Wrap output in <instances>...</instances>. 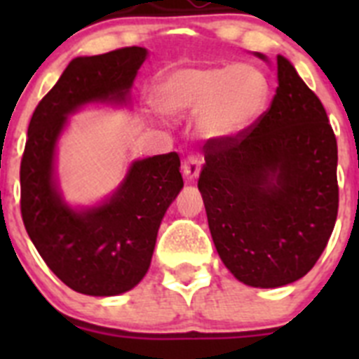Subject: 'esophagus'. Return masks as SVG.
Listing matches in <instances>:
<instances>
[{
    "mask_svg": "<svg viewBox=\"0 0 359 359\" xmlns=\"http://www.w3.org/2000/svg\"><path fill=\"white\" fill-rule=\"evenodd\" d=\"M201 163H203V160L199 156H196V154H190V156H187V160L183 161V165H182V170H183V174H185L187 180H194V177H198L199 170H201Z\"/></svg>",
    "mask_w": 359,
    "mask_h": 359,
    "instance_id": "1",
    "label": "esophagus"
}]
</instances>
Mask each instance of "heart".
<instances>
[{
  "label": "heart",
  "mask_w": 359,
  "mask_h": 359,
  "mask_svg": "<svg viewBox=\"0 0 359 359\" xmlns=\"http://www.w3.org/2000/svg\"><path fill=\"white\" fill-rule=\"evenodd\" d=\"M269 97V82L255 66L180 68L156 86V104L169 115L199 109V131L208 138H228L250 128Z\"/></svg>",
  "instance_id": "obj_1"
}]
</instances>
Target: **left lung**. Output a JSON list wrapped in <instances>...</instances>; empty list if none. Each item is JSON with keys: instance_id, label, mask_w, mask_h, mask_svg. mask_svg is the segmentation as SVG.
<instances>
[{"instance_id": "1", "label": "left lung", "mask_w": 359, "mask_h": 359, "mask_svg": "<svg viewBox=\"0 0 359 359\" xmlns=\"http://www.w3.org/2000/svg\"><path fill=\"white\" fill-rule=\"evenodd\" d=\"M277 77L271 106L250 128L203 145L198 182L221 261L253 287L302 278L338 215V145L327 113L282 55Z\"/></svg>"}]
</instances>
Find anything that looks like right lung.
Returning <instances> with one entry per match:
<instances>
[{
    "mask_svg": "<svg viewBox=\"0 0 359 359\" xmlns=\"http://www.w3.org/2000/svg\"><path fill=\"white\" fill-rule=\"evenodd\" d=\"M147 50L128 46L73 59L37 104L21 158V217L34 246L73 291L113 297L147 273L165 210L183 187L177 152L135 161L116 194L73 210L53 183V152L66 116L88 102H123Z\"/></svg>",
    "mask_w": 359,
    "mask_h": 359,
    "instance_id": "add662e5",
    "label": "right lung"
}]
</instances>
